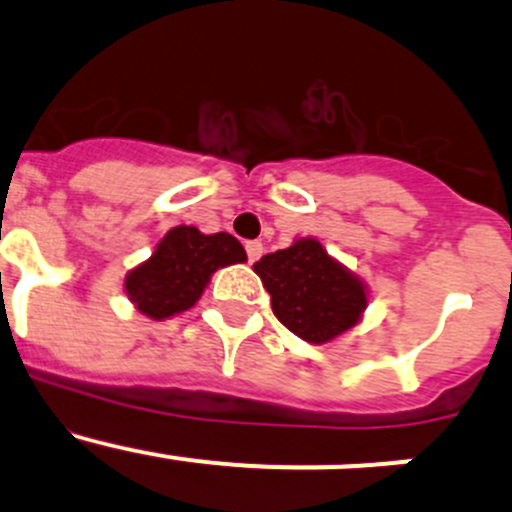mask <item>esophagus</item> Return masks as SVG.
Returning a JSON list of instances; mask_svg holds the SVG:
<instances>
[{
    "instance_id": "34e87169",
    "label": "esophagus",
    "mask_w": 512,
    "mask_h": 512,
    "mask_svg": "<svg viewBox=\"0 0 512 512\" xmlns=\"http://www.w3.org/2000/svg\"><path fill=\"white\" fill-rule=\"evenodd\" d=\"M245 250H247V260L250 262H257L262 257V252H265V247H262V242H257V240H250L245 245Z\"/></svg>"
}]
</instances>
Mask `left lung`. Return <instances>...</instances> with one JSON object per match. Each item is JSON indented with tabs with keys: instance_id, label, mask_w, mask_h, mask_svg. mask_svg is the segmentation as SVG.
<instances>
[{
	"instance_id": "8db88e82",
	"label": "left lung",
	"mask_w": 512,
	"mask_h": 512,
	"mask_svg": "<svg viewBox=\"0 0 512 512\" xmlns=\"http://www.w3.org/2000/svg\"><path fill=\"white\" fill-rule=\"evenodd\" d=\"M272 312L299 339L324 344L352 329L366 309V287L312 237L255 262Z\"/></svg>"
}]
</instances>
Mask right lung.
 Segmentation results:
<instances>
[{"mask_svg": "<svg viewBox=\"0 0 512 512\" xmlns=\"http://www.w3.org/2000/svg\"><path fill=\"white\" fill-rule=\"evenodd\" d=\"M245 247L227 232L203 235L178 225L165 232L151 260L126 275V294L141 314L168 319L193 307L215 270L245 262Z\"/></svg>", "mask_w": 512, "mask_h": 512, "instance_id": "1", "label": "right lung"}]
</instances>
